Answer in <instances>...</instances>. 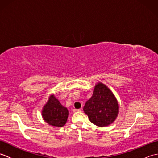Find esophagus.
Wrapping results in <instances>:
<instances>
[{
    "instance_id": "34e87169",
    "label": "esophagus",
    "mask_w": 158,
    "mask_h": 158,
    "mask_svg": "<svg viewBox=\"0 0 158 158\" xmlns=\"http://www.w3.org/2000/svg\"><path fill=\"white\" fill-rule=\"evenodd\" d=\"M73 113H78L81 111V110L80 109H73Z\"/></svg>"
}]
</instances>
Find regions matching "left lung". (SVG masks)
<instances>
[{"instance_id":"obj_1","label":"left lung","mask_w":158,"mask_h":158,"mask_svg":"<svg viewBox=\"0 0 158 158\" xmlns=\"http://www.w3.org/2000/svg\"><path fill=\"white\" fill-rule=\"evenodd\" d=\"M43 118L49 125L62 127L66 124L69 110L63 106L54 95H51L42 110Z\"/></svg>"}]
</instances>
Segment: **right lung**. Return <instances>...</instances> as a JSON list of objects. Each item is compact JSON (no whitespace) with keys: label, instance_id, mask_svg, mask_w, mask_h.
<instances>
[{"label":"right lung","instance_id":"right-lung-1","mask_svg":"<svg viewBox=\"0 0 158 158\" xmlns=\"http://www.w3.org/2000/svg\"><path fill=\"white\" fill-rule=\"evenodd\" d=\"M83 111L94 124L100 127L107 126L116 119L119 105L109 88L98 83L94 87L91 98L85 104Z\"/></svg>","mask_w":158,"mask_h":158}]
</instances>
